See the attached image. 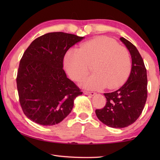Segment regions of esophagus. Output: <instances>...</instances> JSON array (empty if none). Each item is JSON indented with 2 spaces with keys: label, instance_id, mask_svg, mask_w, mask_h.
I'll return each instance as SVG.
<instances>
[{
  "label": "esophagus",
  "instance_id": "esophagus-1",
  "mask_svg": "<svg viewBox=\"0 0 160 160\" xmlns=\"http://www.w3.org/2000/svg\"><path fill=\"white\" fill-rule=\"evenodd\" d=\"M83 93L85 94V95H89V96H94V94H96V93L94 92H90V91H88V90L83 91Z\"/></svg>",
  "mask_w": 160,
  "mask_h": 160
}]
</instances>
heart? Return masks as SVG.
<instances>
[{"instance_id":"heart-1","label":"heart","mask_w":160,"mask_h":160,"mask_svg":"<svg viewBox=\"0 0 160 160\" xmlns=\"http://www.w3.org/2000/svg\"><path fill=\"white\" fill-rule=\"evenodd\" d=\"M64 65L70 78L80 81L90 73L92 65L94 73L83 86L90 89H115L125 82L131 72V56L126 48L112 38L102 36L82 43L78 49H69Z\"/></svg>"}]
</instances>
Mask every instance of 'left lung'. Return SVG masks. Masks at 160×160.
Here are the masks:
<instances>
[{
  "mask_svg": "<svg viewBox=\"0 0 160 160\" xmlns=\"http://www.w3.org/2000/svg\"><path fill=\"white\" fill-rule=\"evenodd\" d=\"M121 41L126 46L132 58V68L127 82L116 91L104 93L106 105L95 113L103 123L112 128H125L133 123L142 113L148 97L147 70L137 48L125 38Z\"/></svg>",
  "mask_w": 160,
  "mask_h": 160,
  "instance_id": "8db88e82",
  "label": "left lung"
}]
</instances>
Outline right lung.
I'll return each mask as SVG.
<instances>
[{
  "label": "right lung",
  "instance_id": "obj_1",
  "mask_svg": "<svg viewBox=\"0 0 160 160\" xmlns=\"http://www.w3.org/2000/svg\"><path fill=\"white\" fill-rule=\"evenodd\" d=\"M83 39L65 32H51L35 39L19 65L17 88L25 115L43 126L60 123L82 92L63 69L67 51Z\"/></svg>",
  "mask_w": 160,
  "mask_h": 160
}]
</instances>
